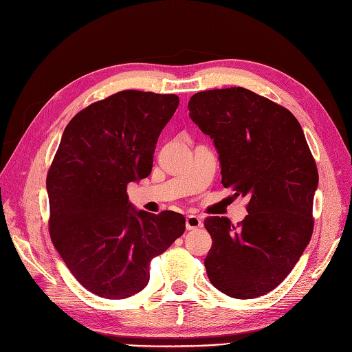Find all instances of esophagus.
<instances>
[{
    "label": "esophagus",
    "mask_w": 352,
    "mask_h": 352,
    "mask_svg": "<svg viewBox=\"0 0 352 352\" xmlns=\"http://www.w3.org/2000/svg\"><path fill=\"white\" fill-rule=\"evenodd\" d=\"M201 226H202V220L198 216H195V214L186 216V229L188 230H194Z\"/></svg>",
    "instance_id": "esophagus-1"
}]
</instances>
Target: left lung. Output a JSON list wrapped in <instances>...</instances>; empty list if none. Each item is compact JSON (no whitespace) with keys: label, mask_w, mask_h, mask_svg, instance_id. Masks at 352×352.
<instances>
[{"label":"left lung","mask_w":352,"mask_h":352,"mask_svg":"<svg viewBox=\"0 0 352 352\" xmlns=\"http://www.w3.org/2000/svg\"><path fill=\"white\" fill-rule=\"evenodd\" d=\"M188 110L214 142L223 186L250 198L238 228L228 217L206 219L208 279L232 298L265 295L291 273L313 233L318 173L302 127L289 110L241 87L198 92Z\"/></svg>","instance_id":"left-lung-1"}]
</instances>
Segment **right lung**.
Instances as JSON below:
<instances>
[{"label":"right lung","instance_id":"obj_1","mask_svg":"<svg viewBox=\"0 0 352 352\" xmlns=\"http://www.w3.org/2000/svg\"><path fill=\"white\" fill-rule=\"evenodd\" d=\"M177 95L120 91L66 126L47 176L50 235L78 282L123 300L150 280V263L185 232L175 211L136 210L126 188L150 176Z\"/></svg>","mask_w":352,"mask_h":352}]
</instances>
